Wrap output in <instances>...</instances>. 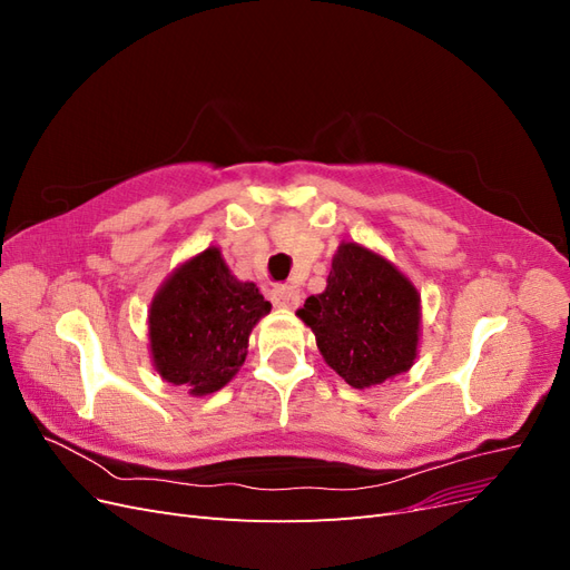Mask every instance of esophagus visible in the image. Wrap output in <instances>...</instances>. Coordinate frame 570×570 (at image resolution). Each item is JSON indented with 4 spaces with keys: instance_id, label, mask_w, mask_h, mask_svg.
Returning a JSON list of instances; mask_svg holds the SVG:
<instances>
[{
    "instance_id": "obj_1",
    "label": "esophagus",
    "mask_w": 570,
    "mask_h": 570,
    "mask_svg": "<svg viewBox=\"0 0 570 570\" xmlns=\"http://www.w3.org/2000/svg\"><path fill=\"white\" fill-rule=\"evenodd\" d=\"M273 304L281 308H295L299 304V289L295 285H278L273 292Z\"/></svg>"
}]
</instances>
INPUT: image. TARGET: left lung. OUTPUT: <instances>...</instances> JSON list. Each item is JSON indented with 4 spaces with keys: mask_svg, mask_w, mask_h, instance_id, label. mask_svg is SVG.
I'll return each mask as SVG.
<instances>
[{
    "mask_svg": "<svg viewBox=\"0 0 570 570\" xmlns=\"http://www.w3.org/2000/svg\"><path fill=\"white\" fill-rule=\"evenodd\" d=\"M297 316L316 335L318 352L356 390L406 373L419 356L421 295L390 258L358 243H342L327 285Z\"/></svg>",
    "mask_w": 570,
    "mask_h": 570,
    "instance_id": "left-lung-1",
    "label": "left lung"
}]
</instances>
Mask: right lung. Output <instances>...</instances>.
Segmentation results:
<instances>
[{
  "label": "right lung",
  "instance_id": "right-lung-1",
  "mask_svg": "<svg viewBox=\"0 0 570 570\" xmlns=\"http://www.w3.org/2000/svg\"><path fill=\"white\" fill-rule=\"evenodd\" d=\"M271 312L254 283L237 281L218 247L189 256L157 289L147 312L157 373L193 396L226 387L245 364L254 325Z\"/></svg>",
  "mask_w": 570,
  "mask_h": 570
}]
</instances>
